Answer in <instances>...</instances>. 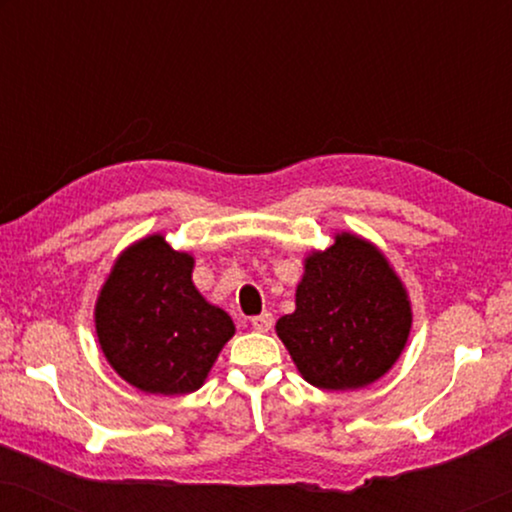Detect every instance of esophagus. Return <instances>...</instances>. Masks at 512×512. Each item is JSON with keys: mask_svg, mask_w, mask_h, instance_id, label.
I'll list each match as a JSON object with an SVG mask.
<instances>
[{"mask_svg": "<svg viewBox=\"0 0 512 512\" xmlns=\"http://www.w3.org/2000/svg\"><path fill=\"white\" fill-rule=\"evenodd\" d=\"M272 324H275V319H272L270 312H261L256 314V317H251V326H254V331L258 333H268Z\"/></svg>", "mask_w": 512, "mask_h": 512, "instance_id": "obj_1", "label": "esophagus"}]
</instances>
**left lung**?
Wrapping results in <instances>:
<instances>
[{"instance_id": "obj_1", "label": "left lung", "mask_w": 512, "mask_h": 512, "mask_svg": "<svg viewBox=\"0 0 512 512\" xmlns=\"http://www.w3.org/2000/svg\"><path fill=\"white\" fill-rule=\"evenodd\" d=\"M412 324L401 282L373 244L338 235L312 254L296 291V312L277 335L300 375L319 389H359L401 356Z\"/></svg>"}]
</instances>
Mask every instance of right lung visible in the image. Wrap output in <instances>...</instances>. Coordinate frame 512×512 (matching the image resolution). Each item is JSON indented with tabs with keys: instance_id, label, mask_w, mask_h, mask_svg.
I'll return each mask as SVG.
<instances>
[{
	"instance_id": "1",
	"label": "right lung",
	"mask_w": 512,
	"mask_h": 512,
	"mask_svg": "<svg viewBox=\"0 0 512 512\" xmlns=\"http://www.w3.org/2000/svg\"><path fill=\"white\" fill-rule=\"evenodd\" d=\"M191 272V256L151 235L118 258L97 300L104 356L146 394L200 389L235 333L233 319L200 296Z\"/></svg>"
}]
</instances>
